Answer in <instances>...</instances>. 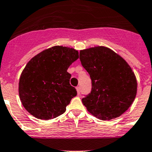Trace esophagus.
<instances>
[{"instance_id":"34e87169","label":"esophagus","mask_w":152,"mask_h":152,"mask_svg":"<svg viewBox=\"0 0 152 152\" xmlns=\"http://www.w3.org/2000/svg\"><path fill=\"white\" fill-rule=\"evenodd\" d=\"M76 90H77V94H80V88L79 86L76 87Z\"/></svg>"}]
</instances>
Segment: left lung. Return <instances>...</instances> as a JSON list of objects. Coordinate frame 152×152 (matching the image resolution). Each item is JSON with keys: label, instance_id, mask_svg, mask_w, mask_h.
<instances>
[{"label": "left lung", "instance_id": "left-lung-1", "mask_svg": "<svg viewBox=\"0 0 152 152\" xmlns=\"http://www.w3.org/2000/svg\"><path fill=\"white\" fill-rule=\"evenodd\" d=\"M80 60L91 80V91L82 99L90 114L102 121L118 118L137 94L136 77L121 56L105 46L80 50Z\"/></svg>", "mask_w": 152, "mask_h": 152}]
</instances>
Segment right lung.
Segmentation results:
<instances>
[{
    "label": "right lung",
    "mask_w": 152,
    "mask_h": 152,
    "mask_svg": "<svg viewBox=\"0 0 152 152\" xmlns=\"http://www.w3.org/2000/svg\"><path fill=\"white\" fill-rule=\"evenodd\" d=\"M73 48L55 46L33 57L23 69L18 92L26 110L40 120H51L66 110L77 95L69 83V66L78 59Z\"/></svg>",
    "instance_id": "1"
}]
</instances>
